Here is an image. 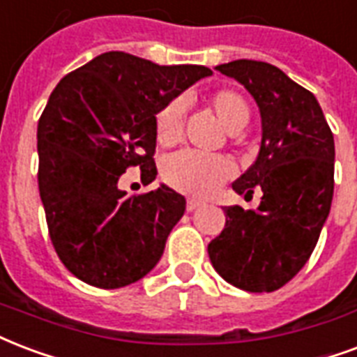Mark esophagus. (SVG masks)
I'll use <instances>...</instances> for the list:
<instances>
[{"mask_svg": "<svg viewBox=\"0 0 357 357\" xmlns=\"http://www.w3.org/2000/svg\"><path fill=\"white\" fill-rule=\"evenodd\" d=\"M200 206H202V202H198V200H192V198L187 200V211H195V209H198Z\"/></svg>", "mask_w": 357, "mask_h": 357, "instance_id": "obj_1", "label": "esophagus"}]
</instances>
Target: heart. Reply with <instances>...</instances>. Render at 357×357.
Segmentation results:
<instances>
[{
  "instance_id": "b5f03b06",
  "label": "heart",
  "mask_w": 357,
  "mask_h": 357,
  "mask_svg": "<svg viewBox=\"0 0 357 357\" xmlns=\"http://www.w3.org/2000/svg\"><path fill=\"white\" fill-rule=\"evenodd\" d=\"M209 108L219 118L230 135H236L249 123L251 110L247 100L232 89H219L208 99ZM183 100H170L155 119L157 140L162 146H172L181 135ZM234 165L221 155H202L197 151H178L165 160L162 176L167 183L183 195L195 198L211 197L227 179L232 178Z\"/></svg>"
}]
</instances>
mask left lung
Returning a JSON list of instances; mask_svg holds the SVG:
<instances>
[{
	"label": "left lung",
	"mask_w": 357,
	"mask_h": 357,
	"mask_svg": "<svg viewBox=\"0 0 357 357\" xmlns=\"http://www.w3.org/2000/svg\"><path fill=\"white\" fill-rule=\"evenodd\" d=\"M215 69L243 86L262 119L258 157L232 183L262 189L257 211L225 208L227 225L208 245L215 271L247 292H273L305 266L333 200L335 142L317 97L275 65L236 59Z\"/></svg>",
	"instance_id": "left-lung-1"
}]
</instances>
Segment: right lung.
Segmentation results:
<instances>
[{
	"mask_svg": "<svg viewBox=\"0 0 357 357\" xmlns=\"http://www.w3.org/2000/svg\"><path fill=\"white\" fill-rule=\"evenodd\" d=\"M209 75L105 52L52 91L37 127L39 192L54 249L80 281L121 288L157 266L187 202L162 183L127 197L118 181L129 167L153 181L155 116Z\"/></svg>",
	"mask_w": 357,
	"mask_h": 357,
	"instance_id": "1",
	"label": "right lung"
}]
</instances>
